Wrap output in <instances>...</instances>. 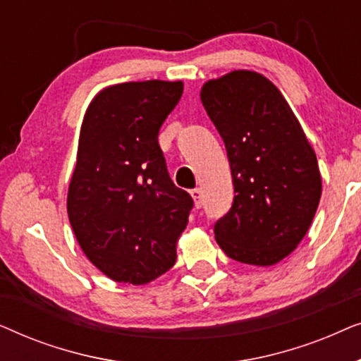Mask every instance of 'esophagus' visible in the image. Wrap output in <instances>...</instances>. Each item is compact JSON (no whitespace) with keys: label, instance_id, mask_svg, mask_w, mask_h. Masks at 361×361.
Segmentation results:
<instances>
[{"label":"esophagus","instance_id":"obj_1","mask_svg":"<svg viewBox=\"0 0 361 361\" xmlns=\"http://www.w3.org/2000/svg\"><path fill=\"white\" fill-rule=\"evenodd\" d=\"M190 195L192 199H194V204L197 209H200V207L204 205V192H202V189H192Z\"/></svg>","mask_w":361,"mask_h":361}]
</instances>
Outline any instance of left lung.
I'll return each instance as SVG.
<instances>
[{
	"label": "left lung",
	"instance_id": "1",
	"mask_svg": "<svg viewBox=\"0 0 361 361\" xmlns=\"http://www.w3.org/2000/svg\"><path fill=\"white\" fill-rule=\"evenodd\" d=\"M200 100L224 137L236 194L216 221V243L240 263H279L298 248L319 207L317 156L293 108L263 73L240 68L212 78Z\"/></svg>",
	"mask_w": 361,
	"mask_h": 361
}]
</instances>
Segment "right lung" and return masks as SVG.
Listing matches in <instances>:
<instances>
[{"label": "right lung", "mask_w": 361, "mask_h": 361, "mask_svg": "<svg viewBox=\"0 0 361 361\" xmlns=\"http://www.w3.org/2000/svg\"><path fill=\"white\" fill-rule=\"evenodd\" d=\"M182 90L180 80L116 83L83 116L67 214L83 253L116 283L147 284L176 263L194 202L167 174L157 133Z\"/></svg>", "instance_id": "obj_1"}]
</instances>
